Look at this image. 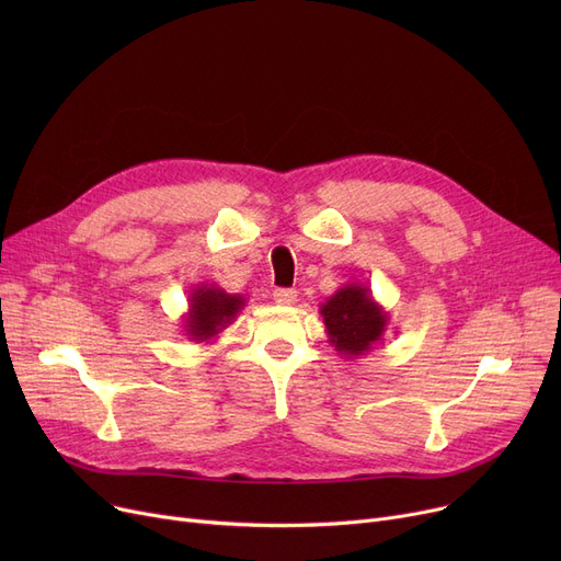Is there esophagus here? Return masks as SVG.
<instances>
[{
	"label": "esophagus",
	"mask_w": 561,
	"mask_h": 561,
	"mask_svg": "<svg viewBox=\"0 0 561 561\" xmlns=\"http://www.w3.org/2000/svg\"><path fill=\"white\" fill-rule=\"evenodd\" d=\"M273 298L282 307H293V305L298 302V290H293V288H275Z\"/></svg>",
	"instance_id": "obj_1"
}]
</instances>
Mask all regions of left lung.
<instances>
[{"mask_svg": "<svg viewBox=\"0 0 561 561\" xmlns=\"http://www.w3.org/2000/svg\"><path fill=\"white\" fill-rule=\"evenodd\" d=\"M328 339L341 357L359 359L385 339L389 311L375 302L373 290L350 282L320 305Z\"/></svg>", "mask_w": 561, "mask_h": 561, "instance_id": "8db88e82", "label": "left lung"}]
</instances>
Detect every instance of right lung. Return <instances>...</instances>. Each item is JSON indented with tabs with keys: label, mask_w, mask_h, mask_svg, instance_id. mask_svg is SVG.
Returning a JSON list of instances; mask_svg holds the SVG:
<instances>
[{
	"label": "right lung",
	"mask_w": 561,
	"mask_h": 561,
	"mask_svg": "<svg viewBox=\"0 0 561 561\" xmlns=\"http://www.w3.org/2000/svg\"><path fill=\"white\" fill-rule=\"evenodd\" d=\"M243 296H231L216 284H197L188 293V311L182 316L184 336L195 343H211L239 318Z\"/></svg>",
	"instance_id": "obj_1"
}]
</instances>
